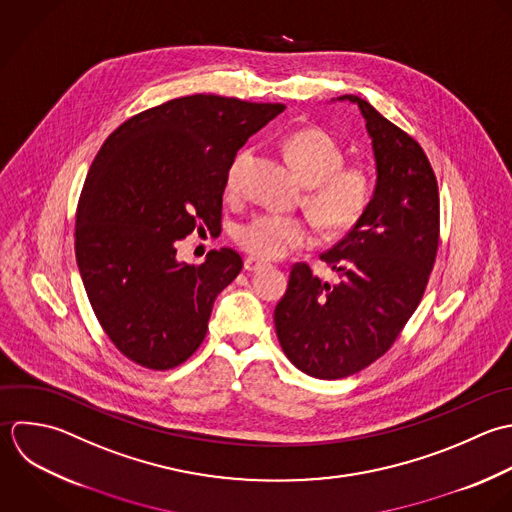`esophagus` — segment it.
Listing matches in <instances>:
<instances>
[{
    "label": "esophagus",
    "mask_w": 512,
    "mask_h": 512,
    "mask_svg": "<svg viewBox=\"0 0 512 512\" xmlns=\"http://www.w3.org/2000/svg\"><path fill=\"white\" fill-rule=\"evenodd\" d=\"M263 267H265V263L259 261V259H255V257H247V259H245V271H249V273H257V271H261Z\"/></svg>",
    "instance_id": "obj_1"
}]
</instances>
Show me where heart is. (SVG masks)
Masks as SVG:
<instances>
[{
	"mask_svg": "<svg viewBox=\"0 0 512 512\" xmlns=\"http://www.w3.org/2000/svg\"><path fill=\"white\" fill-rule=\"evenodd\" d=\"M287 157L309 187L305 207L313 219L329 233L353 229L367 213L375 193V179L367 165L345 163L343 147L323 129L305 127L295 131L285 143ZM251 151H241L227 173V189L235 191ZM237 245L257 259H283L293 251L311 247L315 231L309 221L277 213L259 215L235 231Z\"/></svg>",
	"mask_w": 512,
	"mask_h": 512,
	"instance_id": "b5f03b06",
	"label": "heart"
}]
</instances>
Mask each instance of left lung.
Instances as JSON below:
<instances>
[{
    "label": "left lung",
    "instance_id": "8db88e82",
    "mask_svg": "<svg viewBox=\"0 0 512 512\" xmlns=\"http://www.w3.org/2000/svg\"><path fill=\"white\" fill-rule=\"evenodd\" d=\"M359 105L373 141L377 185L365 217L321 255L337 283L295 263L275 307L287 359L315 379H343L383 357L429 283L439 249V187L423 147L369 101Z\"/></svg>",
    "mask_w": 512,
    "mask_h": 512
}]
</instances>
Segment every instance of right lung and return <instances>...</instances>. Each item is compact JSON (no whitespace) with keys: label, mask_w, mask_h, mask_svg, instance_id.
<instances>
[{"label":"right lung","mask_w":512,"mask_h":512,"mask_svg":"<svg viewBox=\"0 0 512 512\" xmlns=\"http://www.w3.org/2000/svg\"><path fill=\"white\" fill-rule=\"evenodd\" d=\"M283 109L197 93L133 115L101 145L77 203L75 259L99 325L129 361L167 371L203 343L243 259L223 247L187 265L175 243L221 227L237 151Z\"/></svg>","instance_id":"add662e5"}]
</instances>
